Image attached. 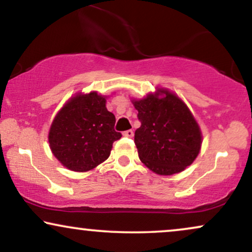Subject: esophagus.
<instances>
[{
    "label": "esophagus",
    "instance_id": "1",
    "mask_svg": "<svg viewBox=\"0 0 252 252\" xmlns=\"http://www.w3.org/2000/svg\"><path fill=\"white\" fill-rule=\"evenodd\" d=\"M123 134H124V136H127V138H133V135H134V133H133L132 129H128V131L124 132Z\"/></svg>",
    "mask_w": 252,
    "mask_h": 252
}]
</instances>
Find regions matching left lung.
<instances>
[{
  "instance_id": "8db88e82",
  "label": "left lung",
  "mask_w": 252,
  "mask_h": 252,
  "mask_svg": "<svg viewBox=\"0 0 252 252\" xmlns=\"http://www.w3.org/2000/svg\"><path fill=\"white\" fill-rule=\"evenodd\" d=\"M141 126L134 142L141 162L159 175H173L194 162L202 133L186 102L169 90L158 88L142 99L132 98Z\"/></svg>"
}]
</instances>
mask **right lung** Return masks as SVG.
<instances>
[{
	"label": "right lung",
	"instance_id": "1",
	"mask_svg": "<svg viewBox=\"0 0 252 252\" xmlns=\"http://www.w3.org/2000/svg\"><path fill=\"white\" fill-rule=\"evenodd\" d=\"M106 95L78 92L56 114L49 146L60 162L73 172H89L110 157L121 138L114 131L116 117L106 108Z\"/></svg>",
	"mask_w": 252,
	"mask_h": 252
}]
</instances>
